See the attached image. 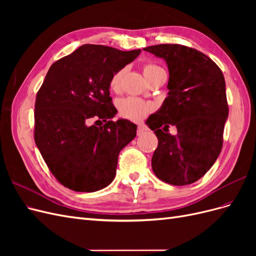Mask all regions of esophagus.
Listing matches in <instances>:
<instances>
[{"label":"esophagus","instance_id":"1","mask_svg":"<svg viewBox=\"0 0 256 256\" xmlns=\"http://www.w3.org/2000/svg\"><path fill=\"white\" fill-rule=\"evenodd\" d=\"M145 130H146L145 127H143V126H141V125L138 126V128H136V134H138V136H141Z\"/></svg>","mask_w":256,"mask_h":256}]
</instances>
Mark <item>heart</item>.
I'll return each instance as SVG.
<instances>
[{"label": "heart", "instance_id": "b5f03b06", "mask_svg": "<svg viewBox=\"0 0 256 256\" xmlns=\"http://www.w3.org/2000/svg\"><path fill=\"white\" fill-rule=\"evenodd\" d=\"M164 70L160 66L154 65L152 63H147L143 66V72L145 76H150V74ZM122 76V70H116L113 72L109 85L110 88L114 92H118L120 88ZM152 109V104L148 102H145L143 99L136 98V97H127L120 100L118 102V112L120 115L124 118H127L129 120L138 122L143 120L145 116L148 114Z\"/></svg>", "mask_w": 256, "mask_h": 256}]
</instances>
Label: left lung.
Returning a JSON list of instances; mask_svg holds the SVG:
<instances>
[{
  "mask_svg": "<svg viewBox=\"0 0 256 256\" xmlns=\"http://www.w3.org/2000/svg\"><path fill=\"white\" fill-rule=\"evenodd\" d=\"M143 50L166 60L170 72L168 96L146 120L158 138L152 171L170 184H193L222 150L228 116L226 80L212 58L187 46L161 44ZM170 126L178 128L175 136L168 132Z\"/></svg>",
  "mask_w": 256,
  "mask_h": 256,
  "instance_id": "1",
  "label": "left lung"
}]
</instances>
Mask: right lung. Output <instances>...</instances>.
I'll return each instance as SVG.
<instances>
[{"label": "right lung", "instance_id": "add662e5", "mask_svg": "<svg viewBox=\"0 0 256 256\" xmlns=\"http://www.w3.org/2000/svg\"><path fill=\"white\" fill-rule=\"evenodd\" d=\"M141 50L83 44L54 62L37 92L34 140L50 172L64 187L94 192L114 180L120 152L136 136L110 97V79ZM96 122L92 126L90 120ZM102 120L104 126L96 122Z\"/></svg>", "mask_w": 256, "mask_h": 256}]
</instances>
